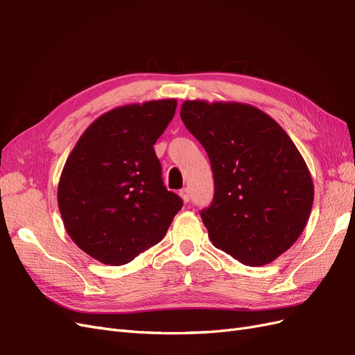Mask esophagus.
I'll list each match as a JSON object with an SVG mask.
<instances>
[{
	"instance_id": "34e87169",
	"label": "esophagus",
	"mask_w": 355,
	"mask_h": 355,
	"mask_svg": "<svg viewBox=\"0 0 355 355\" xmlns=\"http://www.w3.org/2000/svg\"><path fill=\"white\" fill-rule=\"evenodd\" d=\"M179 196L182 197V200H184L185 202H188L189 201V189L188 188H182L179 191Z\"/></svg>"
}]
</instances>
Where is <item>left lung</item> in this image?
<instances>
[{"instance_id": "8db88e82", "label": "left lung", "mask_w": 355, "mask_h": 355, "mask_svg": "<svg viewBox=\"0 0 355 355\" xmlns=\"http://www.w3.org/2000/svg\"><path fill=\"white\" fill-rule=\"evenodd\" d=\"M180 118L209 155L214 196L201 210L213 245L261 266L302 234L314 201L305 161L272 118L239 102L187 101Z\"/></svg>"}]
</instances>
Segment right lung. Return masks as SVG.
I'll return each mask as SVG.
<instances>
[{
    "mask_svg": "<svg viewBox=\"0 0 355 355\" xmlns=\"http://www.w3.org/2000/svg\"><path fill=\"white\" fill-rule=\"evenodd\" d=\"M175 99L125 105L101 115L69 154L58 188L65 230L83 252L124 265L159 243L184 202L167 191L154 145Z\"/></svg>",
    "mask_w": 355,
    "mask_h": 355,
    "instance_id": "add662e5",
    "label": "right lung"
}]
</instances>
